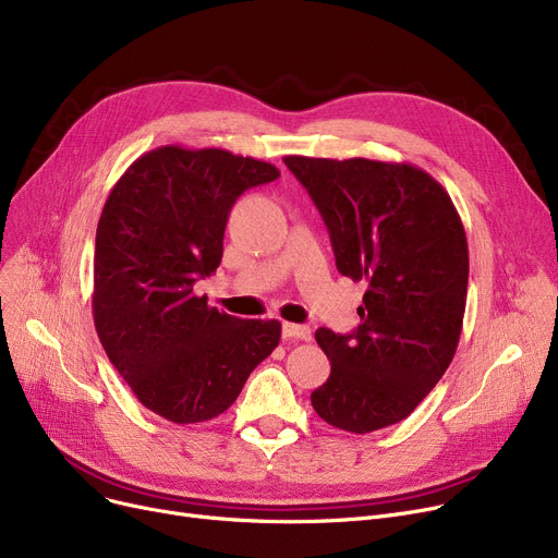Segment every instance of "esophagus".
<instances>
[{
	"label": "esophagus",
	"mask_w": 558,
	"mask_h": 558,
	"mask_svg": "<svg viewBox=\"0 0 558 558\" xmlns=\"http://www.w3.org/2000/svg\"><path fill=\"white\" fill-rule=\"evenodd\" d=\"M282 337L291 339V341H310L312 330L307 326H299V324H282Z\"/></svg>",
	"instance_id": "obj_1"
}]
</instances>
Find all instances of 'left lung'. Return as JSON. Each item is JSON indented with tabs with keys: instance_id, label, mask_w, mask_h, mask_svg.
<instances>
[{
	"instance_id": "obj_1",
	"label": "left lung",
	"mask_w": 558,
	"mask_h": 558,
	"mask_svg": "<svg viewBox=\"0 0 558 558\" xmlns=\"http://www.w3.org/2000/svg\"><path fill=\"white\" fill-rule=\"evenodd\" d=\"M330 232L341 276L366 280L362 324L316 330L328 425L366 434L407 418L448 371L463 326L468 242L452 198L414 165L287 156Z\"/></svg>"
}]
</instances>
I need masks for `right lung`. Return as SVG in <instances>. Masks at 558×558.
<instances>
[{
    "label": "right lung",
    "instance_id": "right-lung-1",
    "mask_svg": "<svg viewBox=\"0 0 558 558\" xmlns=\"http://www.w3.org/2000/svg\"><path fill=\"white\" fill-rule=\"evenodd\" d=\"M280 171L223 149L160 146L110 190L97 226L93 314L137 400L179 423L217 418L280 341V320L238 318L194 294L217 271L230 208Z\"/></svg>",
    "mask_w": 558,
    "mask_h": 558
}]
</instances>
